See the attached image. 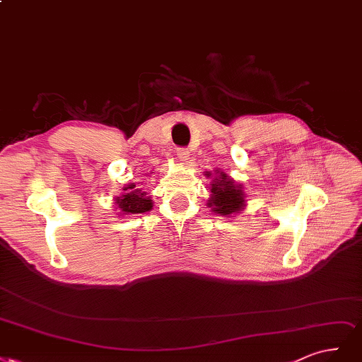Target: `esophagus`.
I'll list each match as a JSON object with an SVG mask.
<instances>
[{
  "mask_svg": "<svg viewBox=\"0 0 362 362\" xmlns=\"http://www.w3.org/2000/svg\"><path fill=\"white\" fill-rule=\"evenodd\" d=\"M176 155H177V158L180 160H185V159H188V156H189V150L186 148V147H177L176 148Z\"/></svg>",
  "mask_w": 362,
  "mask_h": 362,
  "instance_id": "1",
  "label": "esophagus"
}]
</instances>
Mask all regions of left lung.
<instances>
[{
    "label": "left lung",
    "mask_w": 362,
    "mask_h": 362,
    "mask_svg": "<svg viewBox=\"0 0 362 362\" xmlns=\"http://www.w3.org/2000/svg\"><path fill=\"white\" fill-rule=\"evenodd\" d=\"M211 173H207V176ZM212 197L209 200V207H214V212L219 215H230L239 212L243 206V192L240 185H236L224 173H219V177L212 182Z\"/></svg>",
    "instance_id": "8db88e82"
}]
</instances>
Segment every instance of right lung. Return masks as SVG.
<instances>
[{
    "instance_id": "1",
    "label": "right lung",
    "mask_w": 362,
    "mask_h": 362,
    "mask_svg": "<svg viewBox=\"0 0 362 362\" xmlns=\"http://www.w3.org/2000/svg\"><path fill=\"white\" fill-rule=\"evenodd\" d=\"M126 192L123 197L117 198V206L124 214H143L148 212L151 207V200L146 197L147 192L141 191V188H135V185H129L124 188Z\"/></svg>"
}]
</instances>
